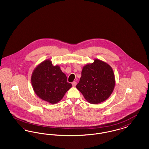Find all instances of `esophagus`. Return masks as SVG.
<instances>
[{"instance_id": "34e87169", "label": "esophagus", "mask_w": 149, "mask_h": 149, "mask_svg": "<svg viewBox=\"0 0 149 149\" xmlns=\"http://www.w3.org/2000/svg\"><path fill=\"white\" fill-rule=\"evenodd\" d=\"M72 85L73 86H75L76 85H77V82L76 81H73L72 83Z\"/></svg>"}]
</instances>
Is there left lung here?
Listing matches in <instances>:
<instances>
[{"instance_id": "left-lung-1", "label": "left lung", "mask_w": 149, "mask_h": 149, "mask_svg": "<svg viewBox=\"0 0 149 149\" xmlns=\"http://www.w3.org/2000/svg\"><path fill=\"white\" fill-rule=\"evenodd\" d=\"M115 78L112 68L106 63L94 60L86 65L76 86L84 98L91 104H98L109 98L113 91Z\"/></svg>"}]
</instances>
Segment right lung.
Segmentation results:
<instances>
[{
  "label": "right lung",
  "mask_w": 149,
  "mask_h": 149,
  "mask_svg": "<svg viewBox=\"0 0 149 149\" xmlns=\"http://www.w3.org/2000/svg\"><path fill=\"white\" fill-rule=\"evenodd\" d=\"M31 83L36 95L51 104L61 100L72 86L60 66H54L50 60L43 61L36 68Z\"/></svg>",
  "instance_id": "obj_1"
}]
</instances>
